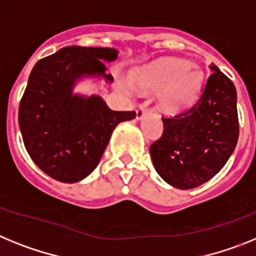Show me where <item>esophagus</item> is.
Wrapping results in <instances>:
<instances>
[{"instance_id":"1","label":"esophagus","mask_w":256,"mask_h":256,"mask_svg":"<svg viewBox=\"0 0 256 256\" xmlns=\"http://www.w3.org/2000/svg\"><path fill=\"white\" fill-rule=\"evenodd\" d=\"M146 110L144 106H139L136 110V120H140L144 114H146Z\"/></svg>"}]
</instances>
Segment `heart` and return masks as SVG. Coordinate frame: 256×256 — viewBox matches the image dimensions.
<instances>
[{"label":"heart","instance_id":"b5f03b06","mask_svg":"<svg viewBox=\"0 0 256 256\" xmlns=\"http://www.w3.org/2000/svg\"><path fill=\"white\" fill-rule=\"evenodd\" d=\"M204 73L198 66L182 59H165L146 66L136 74L138 85L160 91L158 108L165 113H178L196 102L201 90ZM126 92L132 91L128 81L121 82Z\"/></svg>","mask_w":256,"mask_h":256}]
</instances>
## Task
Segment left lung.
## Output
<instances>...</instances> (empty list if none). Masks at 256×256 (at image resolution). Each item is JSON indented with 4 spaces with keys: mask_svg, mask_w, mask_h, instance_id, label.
Returning a JSON list of instances; mask_svg holds the SVG:
<instances>
[{
    "mask_svg": "<svg viewBox=\"0 0 256 256\" xmlns=\"http://www.w3.org/2000/svg\"><path fill=\"white\" fill-rule=\"evenodd\" d=\"M198 102L162 118L164 132L150 146L160 176L179 190H190L222 170L238 140L237 92L214 63Z\"/></svg>",
    "mask_w": 256,
    "mask_h": 256,
    "instance_id": "obj_1",
    "label": "left lung"
}]
</instances>
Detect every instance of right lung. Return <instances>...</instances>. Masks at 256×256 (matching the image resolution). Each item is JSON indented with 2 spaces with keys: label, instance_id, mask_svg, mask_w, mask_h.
Returning <instances> with one entry per match:
<instances>
[{
  "label": "right lung",
  "instance_id": "obj_1",
  "mask_svg": "<svg viewBox=\"0 0 256 256\" xmlns=\"http://www.w3.org/2000/svg\"><path fill=\"white\" fill-rule=\"evenodd\" d=\"M110 48L70 46L36 63L19 106L24 146L45 174L63 183L85 179L96 168L113 130L135 112L108 108L99 95L73 94L84 77L106 74L104 62H114Z\"/></svg>",
  "mask_w": 256,
  "mask_h": 256
}]
</instances>
